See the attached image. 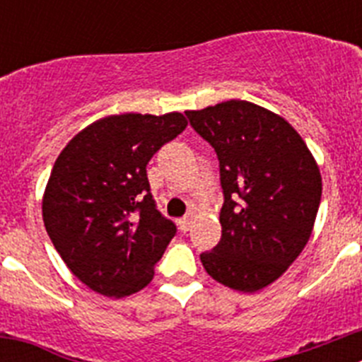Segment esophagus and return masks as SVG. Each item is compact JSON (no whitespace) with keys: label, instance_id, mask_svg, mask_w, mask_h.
<instances>
[{"label":"esophagus","instance_id":"esophagus-1","mask_svg":"<svg viewBox=\"0 0 362 362\" xmlns=\"http://www.w3.org/2000/svg\"><path fill=\"white\" fill-rule=\"evenodd\" d=\"M192 217H194V212H188L187 216L183 217V219H179V228L183 230V232H187L188 228H190V221Z\"/></svg>","mask_w":362,"mask_h":362}]
</instances>
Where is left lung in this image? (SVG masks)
I'll return each mask as SVG.
<instances>
[{
	"label": "left lung",
	"instance_id": "left-lung-1",
	"mask_svg": "<svg viewBox=\"0 0 362 362\" xmlns=\"http://www.w3.org/2000/svg\"><path fill=\"white\" fill-rule=\"evenodd\" d=\"M219 159L221 241L201 254L217 283L257 292L279 279L312 235L321 203L319 166L284 117L230 99L185 112Z\"/></svg>",
	"mask_w": 362,
	"mask_h": 362
}]
</instances>
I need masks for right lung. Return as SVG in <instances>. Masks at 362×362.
Masks as SVG:
<instances>
[{
  "label": "right lung",
  "mask_w": 362,
  "mask_h": 362,
  "mask_svg": "<svg viewBox=\"0 0 362 362\" xmlns=\"http://www.w3.org/2000/svg\"><path fill=\"white\" fill-rule=\"evenodd\" d=\"M187 124L181 112L107 116L57 156L43 194L45 228L94 292L119 299L152 281L175 225L156 209L146 165Z\"/></svg>",
  "instance_id": "add662e5"
}]
</instances>
